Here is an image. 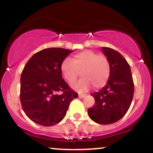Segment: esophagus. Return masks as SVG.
<instances>
[{"label": "esophagus", "mask_w": 153, "mask_h": 153, "mask_svg": "<svg viewBox=\"0 0 153 153\" xmlns=\"http://www.w3.org/2000/svg\"><path fill=\"white\" fill-rule=\"evenodd\" d=\"M78 96H79V97H80V98H82H82H85V96H86V95H85V94H79Z\"/></svg>", "instance_id": "esophagus-1"}]
</instances>
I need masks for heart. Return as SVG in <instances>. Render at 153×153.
Returning a JSON list of instances; mask_svg holds the SVG:
<instances>
[{
  "mask_svg": "<svg viewBox=\"0 0 153 153\" xmlns=\"http://www.w3.org/2000/svg\"><path fill=\"white\" fill-rule=\"evenodd\" d=\"M61 71L66 80L73 82L80 75L82 78L72 84L78 91H85L91 86L101 88L108 82L111 74L109 60L103 55L91 50H85L75 54L72 59L67 57L61 64Z\"/></svg>",
  "mask_w": 153,
  "mask_h": 153,
  "instance_id": "heart-1",
  "label": "heart"
}]
</instances>
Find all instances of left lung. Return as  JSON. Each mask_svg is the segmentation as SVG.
Instances as JSON below:
<instances>
[{
    "instance_id": "obj_1",
    "label": "left lung",
    "mask_w": 153,
    "mask_h": 153,
    "mask_svg": "<svg viewBox=\"0 0 153 153\" xmlns=\"http://www.w3.org/2000/svg\"><path fill=\"white\" fill-rule=\"evenodd\" d=\"M101 51L109 60L111 74L106 85L91 94L95 105L88 114L98 124H109L127 112L134 95V82L130 66L122 54L109 47H101Z\"/></svg>"
}]
</instances>
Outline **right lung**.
Returning a JSON list of instances; mask_svg holds the SVG:
<instances>
[{"label":"right lung","mask_w":153,"mask_h":153,"mask_svg":"<svg viewBox=\"0 0 153 153\" xmlns=\"http://www.w3.org/2000/svg\"><path fill=\"white\" fill-rule=\"evenodd\" d=\"M73 52L55 47L44 49L24 66L21 76V103L26 115L39 125L50 127L61 122L72 100L78 97L62 79L61 71L62 61Z\"/></svg>","instance_id":"1"}]
</instances>
